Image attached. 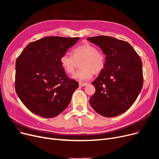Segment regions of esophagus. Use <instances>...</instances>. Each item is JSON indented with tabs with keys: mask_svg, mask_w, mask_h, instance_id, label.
Returning a JSON list of instances; mask_svg holds the SVG:
<instances>
[{
	"mask_svg": "<svg viewBox=\"0 0 159 159\" xmlns=\"http://www.w3.org/2000/svg\"><path fill=\"white\" fill-rule=\"evenodd\" d=\"M79 85L81 87H85L87 86L88 85V83H84V82H80L79 83Z\"/></svg>",
	"mask_w": 159,
	"mask_h": 159,
	"instance_id": "obj_1",
	"label": "esophagus"
}]
</instances>
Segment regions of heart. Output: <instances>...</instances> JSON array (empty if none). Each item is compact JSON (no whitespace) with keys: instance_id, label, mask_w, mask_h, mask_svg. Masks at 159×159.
<instances>
[{"instance_id":"1","label":"heart","mask_w":159,"mask_h":159,"mask_svg":"<svg viewBox=\"0 0 159 159\" xmlns=\"http://www.w3.org/2000/svg\"><path fill=\"white\" fill-rule=\"evenodd\" d=\"M69 54H62L60 65L63 70L69 74L74 73L78 63L80 62L81 69L73 75V78L80 81L89 80L93 73L99 74L104 69L106 58L105 54L98 51L95 46L85 43L76 47Z\"/></svg>"}]
</instances>
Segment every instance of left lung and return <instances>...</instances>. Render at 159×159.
<instances>
[{"mask_svg": "<svg viewBox=\"0 0 159 159\" xmlns=\"http://www.w3.org/2000/svg\"><path fill=\"white\" fill-rule=\"evenodd\" d=\"M87 40L99 46L106 56L104 69L92 82L96 92L90 104L102 116H117L131 107L141 91V60L127 42L108 36L89 37Z\"/></svg>", "mask_w": 159, "mask_h": 159, "instance_id": "8db88e82", "label": "left lung"}]
</instances>
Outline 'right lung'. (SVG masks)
I'll use <instances>...</instances> for the list:
<instances>
[{
	"instance_id": "1",
	"label": "right lung",
	"mask_w": 159,
	"mask_h": 159,
	"mask_svg": "<svg viewBox=\"0 0 159 159\" xmlns=\"http://www.w3.org/2000/svg\"><path fill=\"white\" fill-rule=\"evenodd\" d=\"M79 39L44 37L30 43L17 58L15 90L33 113L51 118L68 107L79 84L67 76L60 58Z\"/></svg>"
}]
</instances>
